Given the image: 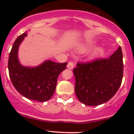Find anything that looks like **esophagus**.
<instances>
[{
	"instance_id": "1",
	"label": "esophagus",
	"mask_w": 134,
	"mask_h": 134,
	"mask_svg": "<svg viewBox=\"0 0 134 134\" xmlns=\"http://www.w3.org/2000/svg\"><path fill=\"white\" fill-rule=\"evenodd\" d=\"M74 66H75L74 62H69L68 63V64H67V68L69 69H72L74 68Z\"/></svg>"
}]
</instances>
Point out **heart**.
<instances>
[{
	"label": "heart",
	"mask_w": 134,
	"mask_h": 134,
	"mask_svg": "<svg viewBox=\"0 0 134 134\" xmlns=\"http://www.w3.org/2000/svg\"><path fill=\"white\" fill-rule=\"evenodd\" d=\"M94 45V42L88 41L87 42L86 44L80 46V47H79V50L80 51H86V50L88 49V48H91V47H93ZM103 54H104V48H102V47H98V48H97L94 51H93L91 56V58H95V57H97V56H101V55H102Z\"/></svg>",
	"instance_id": "heart-1"
}]
</instances>
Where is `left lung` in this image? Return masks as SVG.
Returning <instances> with one entry per match:
<instances>
[{
  "mask_svg": "<svg viewBox=\"0 0 134 134\" xmlns=\"http://www.w3.org/2000/svg\"><path fill=\"white\" fill-rule=\"evenodd\" d=\"M75 93L86 106H98L108 102L121 85L123 61L121 47L109 58L97 59L87 63H77L73 69Z\"/></svg>",
  "mask_w": 134,
  "mask_h": 134,
  "instance_id": "obj_1",
  "label": "left lung"
}]
</instances>
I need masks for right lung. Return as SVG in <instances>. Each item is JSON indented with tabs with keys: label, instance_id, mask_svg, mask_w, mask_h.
Wrapping results in <instances>:
<instances>
[{
	"label": "right lung",
	"instance_id": "add662e5",
	"mask_svg": "<svg viewBox=\"0 0 134 134\" xmlns=\"http://www.w3.org/2000/svg\"><path fill=\"white\" fill-rule=\"evenodd\" d=\"M26 36V32H25L19 36L12 46L8 59L9 78L16 90L23 97L44 102L53 95L58 77L65 69L67 63H59L47 60L35 67L21 65L18 59V49Z\"/></svg>",
	"mask_w": 134,
	"mask_h": 134
}]
</instances>
